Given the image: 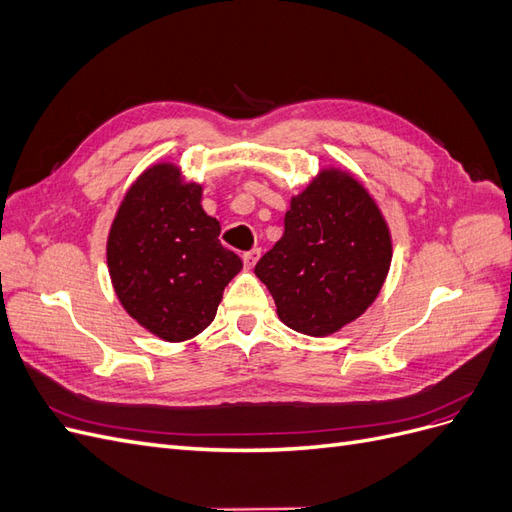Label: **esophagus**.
Instances as JSON below:
<instances>
[{"mask_svg": "<svg viewBox=\"0 0 512 512\" xmlns=\"http://www.w3.org/2000/svg\"><path fill=\"white\" fill-rule=\"evenodd\" d=\"M258 258H260V250L258 247H254V250H250V252H245L243 254V265H245V269H252L256 262H258Z\"/></svg>", "mask_w": 512, "mask_h": 512, "instance_id": "obj_1", "label": "esophagus"}]
</instances>
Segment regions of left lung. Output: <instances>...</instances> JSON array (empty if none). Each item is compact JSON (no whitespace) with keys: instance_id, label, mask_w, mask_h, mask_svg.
Returning <instances> with one entry per match:
<instances>
[{"instance_id":"left-lung-1","label":"left lung","mask_w":512,"mask_h":512,"mask_svg":"<svg viewBox=\"0 0 512 512\" xmlns=\"http://www.w3.org/2000/svg\"><path fill=\"white\" fill-rule=\"evenodd\" d=\"M393 260L391 228L365 185L322 166L290 198L284 235L254 269L292 331L327 337L365 314Z\"/></svg>"}]
</instances>
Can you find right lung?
<instances>
[{
    "instance_id": "1",
    "label": "right lung",
    "mask_w": 512,
    "mask_h": 512,
    "mask_svg": "<svg viewBox=\"0 0 512 512\" xmlns=\"http://www.w3.org/2000/svg\"><path fill=\"white\" fill-rule=\"evenodd\" d=\"M203 185L173 162L145 168L117 207L106 265L121 307L164 342H188L215 318L241 258L220 243Z\"/></svg>"
}]
</instances>
